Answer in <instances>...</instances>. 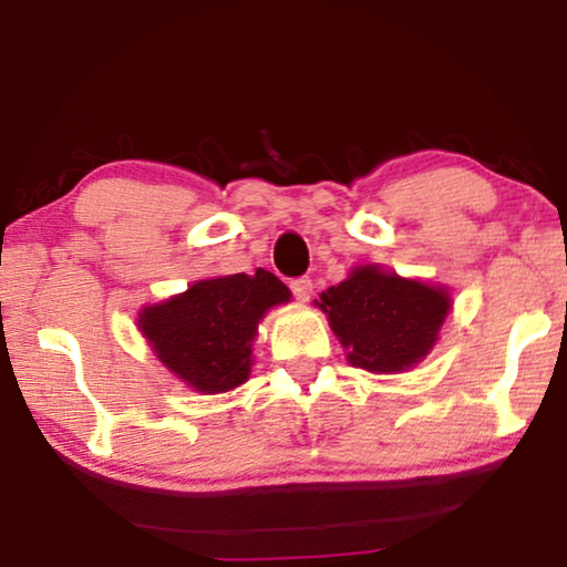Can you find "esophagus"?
<instances>
[{
	"label": "esophagus",
	"mask_w": 567,
	"mask_h": 567,
	"mask_svg": "<svg viewBox=\"0 0 567 567\" xmlns=\"http://www.w3.org/2000/svg\"><path fill=\"white\" fill-rule=\"evenodd\" d=\"M291 286V291H293V297L297 299H301V301H307L309 297H312V278L309 276H301V278H293V281L289 284Z\"/></svg>",
	"instance_id": "34e87169"
}]
</instances>
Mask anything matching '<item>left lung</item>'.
<instances>
[{
	"label": "left lung",
	"instance_id": "1",
	"mask_svg": "<svg viewBox=\"0 0 567 567\" xmlns=\"http://www.w3.org/2000/svg\"><path fill=\"white\" fill-rule=\"evenodd\" d=\"M320 309L348 348L351 367L392 374L431 351L452 301L444 289L367 266L322 291Z\"/></svg>",
	"mask_w": 567,
	"mask_h": 567
}]
</instances>
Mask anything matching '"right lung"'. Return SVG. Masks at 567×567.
Instances as JSON below:
<instances>
[{
    "label": "right lung",
    "instance_id": "right-lung-1",
    "mask_svg": "<svg viewBox=\"0 0 567 567\" xmlns=\"http://www.w3.org/2000/svg\"><path fill=\"white\" fill-rule=\"evenodd\" d=\"M291 291L268 270L193 284L181 297L146 307L138 328L154 353L193 390L216 394L250 377V346L260 317Z\"/></svg>",
    "mask_w": 567,
    "mask_h": 567
}]
</instances>
